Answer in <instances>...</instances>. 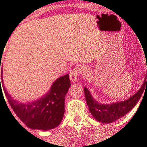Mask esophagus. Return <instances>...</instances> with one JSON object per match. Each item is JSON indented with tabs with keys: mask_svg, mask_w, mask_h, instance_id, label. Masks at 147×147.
<instances>
[{
	"mask_svg": "<svg viewBox=\"0 0 147 147\" xmlns=\"http://www.w3.org/2000/svg\"><path fill=\"white\" fill-rule=\"evenodd\" d=\"M80 69L78 68V67H76L74 69H73L70 72H69V79H70V81L71 82H75V81L78 80V78L79 74H80Z\"/></svg>",
	"mask_w": 147,
	"mask_h": 147,
	"instance_id": "34e87169",
	"label": "esophagus"
}]
</instances>
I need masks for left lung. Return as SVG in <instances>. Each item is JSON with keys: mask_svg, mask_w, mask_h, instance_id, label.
<instances>
[{"mask_svg": "<svg viewBox=\"0 0 147 147\" xmlns=\"http://www.w3.org/2000/svg\"><path fill=\"white\" fill-rule=\"evenodd\" d=\"M147 88V78L145 80L140 89L134 96L125 101L117 102L112 104H100L93 98L88 89L84 87V95L87 105L88 106L90 113L101 123H112L124 117L136 105L141 98L144 90Z\"/></svg>", "mask_w": 147, "mask_h": 147, "instance_id": "8db88e82", "label": "left lung"}]
</instances>
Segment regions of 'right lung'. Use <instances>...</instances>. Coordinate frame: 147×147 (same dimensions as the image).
Instances as JSON below:
<instances>
[{
  "label": "right lung",
  "instance_id": "1",
  "mask_svg": "<svg viewBox=\"0 0 147 147\" xmlns=\"http://www.w3.org/2000/svg\"><path fill=\"white\" fill-rule=\"evenodd\" d=\"M0 78V90L1 92ZM70 87L69 74L58 78L45 96L36 101L19 102L14 99L5 89L11 107L18 117L28 128L48 131L60 125L65 112V96Z\"/></svg>",
  "mask_w": 147,
  "mask_h": 147
}]
</instances>
